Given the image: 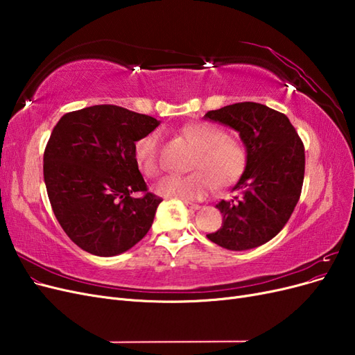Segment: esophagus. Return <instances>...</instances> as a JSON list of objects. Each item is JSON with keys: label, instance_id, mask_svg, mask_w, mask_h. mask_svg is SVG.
<instances>
[{"label": "esophagus", "instance_id": "esophagus-1", "mask_svg": "<svg viewBox=\"0 0 355 355\" xmlns=\"http://www.w3.org/2000/svg\"><path fill=\"white\" fill-rule=\"evenodd\" d=\"M185 206L189 207V209H194V210H198L201 206H198V204L196 202H189V201H185Z\"/></svg>", "mask_w": 355, "mask_h": 355}]
</instances>
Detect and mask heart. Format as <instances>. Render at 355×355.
<instances>
[{
	"label": "heart",
	"mask_w": 355,
	"mask_h": 355,
	"mask_svg": "<svg viewBox=\"0 0 355 355\" xmlns=\"http://www.w3.org/2000/svg\"><path fill=\"white\" fill-rule=\"evenodd\" d=\"M179 135L196 148L191 159V175L167 176L155 185L158 196L180 200L202 198L213 188H227L237 180L245 167L247 154L239 139L225 135L220 127L210 123H191L180 127ZM159 133L151 132L139 139L135 158L139 170L148 178H155L158 164Z\"/></svg>",
	"instance_id": "b5f03b06"
}]
</instances>
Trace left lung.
<instances>
[{"label": "left lung", "instance_id": "1", "mask_svg": "<svg viewBox=\"0 0 355 355\" xmlns=\"http://www.w3.org/2000/svg\"><path fill=\"white\" fill-rule=\"evenodd\" d=\"M239 132L247 161L232 188L240 196L216 204L222 227L207 239L223 249L259 247L283 230L300 197L305 149L288 118L265 105L241 102L204 115Z\"/></svg>", "mask_w": 355, "mask_h": 355}]
</instances>
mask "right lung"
Here are the masks:
<instances>
[{
  "label": "right lung",
  "mask_w": 355,
  "mask_h": 355,
  "mask_svg": "<svg viewBox=\"0 0 355 355\" xmlns=\"http://www.w3.org/2000/svg\"><path fill=\"white\" fill-rule=\"evenodd\" d=\"M159 125L115 105L63 115L44 151V182L53 213L68 237L96 256H116L151 228L159 197L148 192L135 146ZM145 191L144 198L132 197Z\"/></svg>",
  "instance_id": "obj_1"
}]
</instances>
